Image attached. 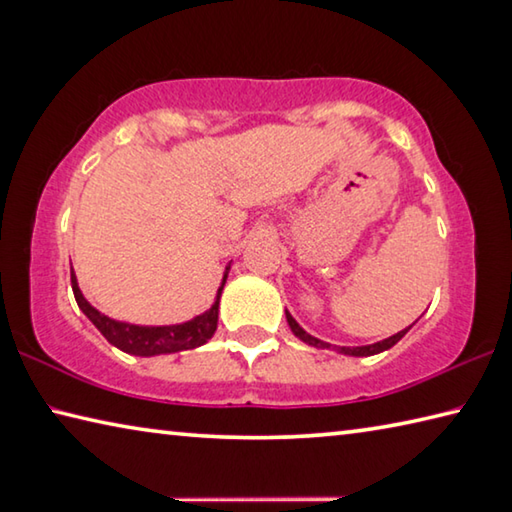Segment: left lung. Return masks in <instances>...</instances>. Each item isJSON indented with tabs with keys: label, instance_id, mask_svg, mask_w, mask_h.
<instances>
[{
	"label": "left lung",
	"instance_id": "1",
	"mask_svg": "<svg viewBox=\"0 0 512 512\" xmlns=\"http://www.w3.org/2000/svg\"><path fill=\"white\" fill-rule=\"evenodd\" d=\"M287 323H289L291 332H294V335H296L298 339H303L305 344H312V346H316V348H330V346H332V344H328V342H321V339L307 335V332L298 326L296 319H294V316H291L289 312H287ZM408 330H410V328H405V330H401V332H396V335L383 339V342H376V344H369V346H355V348H351V346H335V348H337L339 353H344V355H355V358H367V355H376V353L387 351V348H392Z\"/></svg>",
	"mask_w": 512,
	"mask_h": 512
}]
</instances>
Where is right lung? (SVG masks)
Here are the masks:
<instances>
[{
  "label": "right lung",
  "mask_w": 512,
  "mask_h": 512,
  "mask_svg": "<svg viewBox=\"0 0 512 512\" xmlns=\"http://www.w3.org/2000/svg\"><path fill=\"white\" fill-rule=\"evenodd\" d=\"M230 269V266H227ZM227 280V271L223 275L221 289H218L216 303L212 305V310L196 316V319L180 323V326H157V328H148V326H132V323H120L113 321L109 316H104L95 310V307L88 303V300L81 296L79 285H77V275L75 271L70 273V282H72V291H75L77 305L79 310L84 312L88 319L93 321V326L107 337V342L113 344L120 351H125L129 355H141V358H150V355H159V353H177V351H186V348H196L212 339L218 326V298H221V291L225 287Z\"/></svg>",
  "instance_id": "add662e5"
}]
</instances>
